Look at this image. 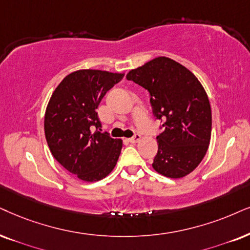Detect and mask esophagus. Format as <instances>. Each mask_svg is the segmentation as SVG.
Here are the masks:
<instances>
[{"label":"esophagus","instance_id":"esophagus-1","mask_svg":"<svg viewBox=\"0 0 250 250\" xmlns=\"http://www.w3.org/2000/svg\"><path fill=\"white\" fill-rule=\"evenodd\" d=\"M141 141H142V136L140 134H136L134 137L129 138V142H130V143H132V144L138 143V142H141Z\"/></svg>","mask_w":250,"mask_h":250}]
</instances>
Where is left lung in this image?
Segmentation results:
<instances>
[{"label": "left lung", "mask_w": 250, "mask_h": 250, "mask_svg": "<svg viewBox=\"0 0 250 250\" xmlns=\"http://www.w3.org/2000/svg\"><path fill=\"white\" fill-rule=\"evenodd\" d=\"M127 80L150 92L153 115L163 121L154 170L170 179L188 175L203 160L211 140L212 116L203 85L189 69L166 56L132 69Z\"/></svg>", "instance_id": "8db88e82"}]
</instances>
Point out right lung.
<instances>
[{
  "label": "right lung",
  "instance_id": "right-lung-1",
  "mask_svg": "<svg viewBox=\"0 0 250 250\" xmlns=\"http://www.w3.org/2000/svg\"><path fill=\"white\" fill-rule=\"evenodd\" d=\"M125 74L82 69L63 78L50 97L45 113V136L50 152L82 181H99L114 169L122 140L104 132L96 109L107 91Z\"/></svg>",
  "mask_w": 250,
  "mask_h": 250
}]
</instances>
